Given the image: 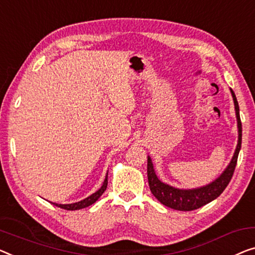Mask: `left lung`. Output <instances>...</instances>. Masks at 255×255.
<instances>
[{"label":"left lung","instance_id":"obj_1","mask_svg":"<svg viewBox=\"0 0 255 255\" xmlns=\"http://www.w3.org/2000/svg\"><path fill=\"white\" fill-rule=\"evenodd\" d=\"M230 93L234 100L235 111H236L238 142L229 165L223 170L221 175L216 177L214 181L204 185V187L195 189H178L172 187V185L159 180L157 174L154 172L153 164H152L150 155H147V180H149L150 190L152 195L160 201L162 205H165V206L176 211L185 212L197 210V208L204 206V205L211 203L212 200L218 198L225 191L227 185L229 184L231 177L234 175L235 167H236L237 158L242 146V123L241 117H239V106L236 95H235L233 89H230Z\"/></svg>","mask_w":255,"mask_h":255}]
</instances>
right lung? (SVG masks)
Wrapping results in <instances>:
<instances>
[{
	"mask_svg": "<svg viewBox=\"0 0 255 255\" xmlns=\"http://www.w3.org/2000/svg\"><path fill=\"white\" fill-rule=\"evenodd\" d=\"M106 188H108V173H106L105 180L103 182V184H102V187L98 189L96 192H94L93 195L87 197V198L80 200V201H77V203H73V204H57V203H51V204H54L55 206L64 208V210H67V211L81 210V208H86V207L90 206V205H93L94 203H96V200H98V198H100V197L103 195Z\"/></svg>",
	"mask_w": 255,
	"mask_h": 255,
	"instance_id": "1",
	"label": "right lung"
}]
</instances>
